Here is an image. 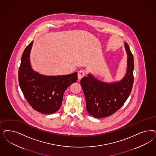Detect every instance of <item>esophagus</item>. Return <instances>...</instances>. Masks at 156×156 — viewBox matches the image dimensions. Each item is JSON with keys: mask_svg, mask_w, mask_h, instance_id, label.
Here are the masks:
<instances>
[{"mask_svg": "<svg viewBox=\"0 0 156 156\" xmlns=\"http://www.w3.org/2000/svg\"><path fill=\"white\" fill-rule=\"evenodd\" d=\"M85 75H86V71H85V70H83V69H81V70H79V71L78 72L77 76H78V79H79V80L81 79Z\"/></svg>", "mask_w": 156, "mask_h": 156, "instance_id": "obj_1", "label": "esophagus"}]
</instances>
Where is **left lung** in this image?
<instances>
[{
    "mask_svg": "<svg viewBox=\"0 0 156 156\" xmlns=\"http://www.w3.org/2000/svg\"><path fill=\"white\" fill-rule=\"evenodd\" d=\"M127 55V69L125 77L119 81L111 83L98 80L90 73L80 80L86 98V109L96 118L112 115L124 105L130 94L134 82L133 55L128 44L125 42Z\"/></svg>",
    "mask_w": 156,
    "mask_h": 156,
    "instance_id": "left-lung-1",
    "label": "left lung"
}]
</instances>
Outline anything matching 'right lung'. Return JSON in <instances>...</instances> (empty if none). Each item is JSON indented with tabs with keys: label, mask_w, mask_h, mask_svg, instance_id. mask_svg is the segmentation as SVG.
I'll list each match as a JSON object with an SVG mask.
<instances>
[{
	"label": "right lung",
	"mask_w": 156,
	"mask_h": 156,
	"mask_svg": "<svg viewBox=\"0 0 156 156\" xmlns=\"http://www.w3.org/2000/svg\"><path fill=\"white\" fill-rule=\"evenodd\" d=\"M31 41L26 48L18 72L20 89L26 99L35 111L51 114L58 110L67 88L77 80V73L66 75L45 76L33 70L30 62Z\"/></svg>",
	"instance_id": "right-lung-1"
}]
</instances>
